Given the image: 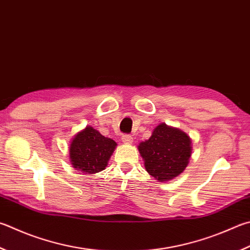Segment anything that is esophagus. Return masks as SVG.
<instances>
[{
    "label": "esophagus",
    "mask_w": 250,
    "mask_h": 250,
    "mask_svg": "<svg viewBox=\"0 0 250 250\" xmlns=\"http://www.w3.org/2000/svg\"><path fill=\"white\" fill-rule=\"evenodd\" d=\"M121 141H122V142H124V143H125V144H131V143L133 142V138L131 137L130 134H124V135H122V137H121Z\"/></svg>",
    "instance_id": "esophagus-1"
}]
</instances>
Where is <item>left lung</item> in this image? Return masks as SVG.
<instances>
[{
    "label": "left lung",
    "instance_id": "1",
    "mask_svg": "<svg viewBox=\"0 0 250 250\" xmlns=\"http://www.w3.org/2000/svg\"><path fill=\"white\" fill-rule=\"evenodd\" d=\"M139 151L148 174L158 181H167L187 167L191 141L183 131L162 124L154 129L151 138L140 143Z\"/></svg>",
    "mask_w": 250,
    "mask_h": 250
}]
</instances>
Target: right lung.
<instances>
[{
    "label": "right lung",
    "mask_w": 250,
    "mask_h": 250,
    "mask_svg": "<svg viewBox=\"0 0 250 250\" xmlns=\"http://www.w3.org/2000/svg\"><path fill=\"white\" fill-rule=\"evenodd\" d=\"M116 145L113 140L105 138L92 126H86L75 135L71 143L72 165L78 170L88 174L102 171L106 168Z\"/></svg>",
    "instance_id": "add662e5"
}]
</instances>
